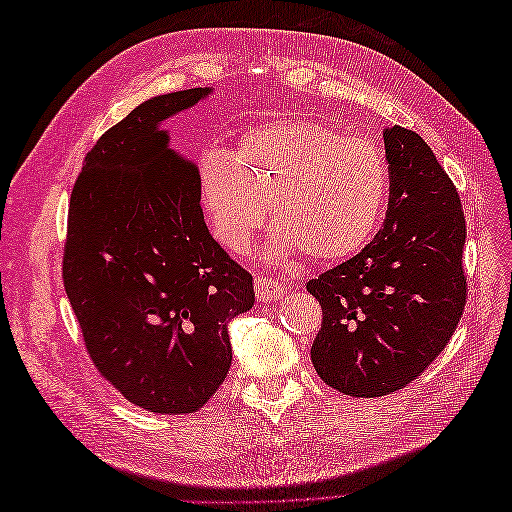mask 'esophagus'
I'll return each instance as SVG.
<instances>
[{
    "mask_svg": "<svg viewBox=\"0 0 512 512\" xmlns=\"http://www.w3.org/2000/svg\"><path fill=\"white\" fill-rule=\"evenodd\" d=\"M254 290H256V299L262 303H271L282 297V284L271 280V277H256Z\"/></svg>",
    "mask_w": 512,
    "mask_h": 512,
    "instance_id": "34e87169",
    "label": "esophagus"
}]
</instances>
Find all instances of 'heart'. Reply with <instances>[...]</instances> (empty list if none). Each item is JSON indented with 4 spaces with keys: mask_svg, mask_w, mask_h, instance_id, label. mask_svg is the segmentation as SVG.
Masks as SVG:
<instances>
[{
    "mask_svg": "<svg viewBox=\"0 0 512 512\" xmlns=\"http://www.w3.org/2000/svg\"><path fill=\"white\" fill-rule=\"evenodd\" d=\"M198 177L215 237L228 250H247L269 205L277 247L318 265L363 250L391 192L389 162L376 143L309 119L258 123L232 156L205 151Z\"/></svg>",
    "mask_w": 512,
    "mask_h": 512,
    "instance_id": "heart-1",
    "label": "heart"
}]
</instances>
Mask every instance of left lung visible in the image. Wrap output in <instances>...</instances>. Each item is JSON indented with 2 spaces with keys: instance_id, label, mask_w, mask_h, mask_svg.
<instances>
[{
  "instance_id": "1",
  "label": "left lung",
  "mask_w": 512,
  "mask_h": 512,
  "mask_svg": "<svg viewBox=\"0 0 512 512\" xmlns=\"http://www.w3.org/2000/svg\"><path fill=\"white\" fill-rule=\"evenodd\" d=\"M391 170L384 226L307 282L322 307L312 363L331 389L382 397L416 380L455 333L468 297L459 192L416 132L384 128Z\"/></svg>"
}]
</instances>
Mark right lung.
Returning <instances> with one entry per match:
<instances>
[{
	"instance_id": "1",
	"label": "right lung",
	"mask_w": 512,
	"mask_h": 512,
	"mask_svg": "<svg viewBox=\"0 0 512 512\" xmlns=\"http://www.w3.org/2000/svg\"><path fill=\"white\" fill-rule=\"evenodd\" d=\"M211 89L158 96L108 128L74 181L66 294L100 376L156 414L203 408L224 382L228 320L254 305L252 273L211 237L194 164L158 123Z\"/></svg>"
}]
</instances>
